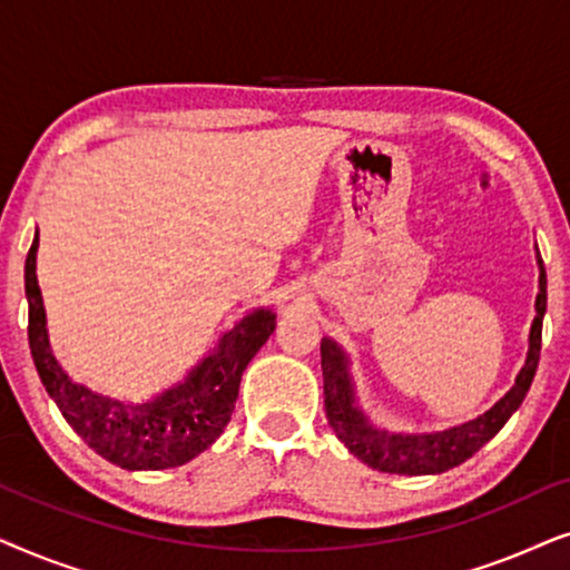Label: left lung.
<instances>
[{
    "label": "left lung",
    "mask_w": 570,
    "mask_h": 570,
    "mask_svg": "<svg viewBox=\"0 0 570 570\" xmlns=\"http://www.w3.org/2000/svg\"><path fill=\"white\" fill-rule=\"evenodd\" d=\"M540 262V293H537V316L529 334V355L524 368L519 371L517 384L503 396L495 407H490L485 415H480L472 423L459 428H449L443 433L428 435H400L376 431L363 417V412L355 407L353 384L347 376V357L332 340H322V373H324V410L332 431L337 439L365 462L371 470L389 474H439L451 466L462 464L472 454L485 446L493 435L501 431L532 386L537 363H540L542 350V316L548 308V275H544Z\"/></svg>",
    "instance_id": "obj_1"
}]
</instances>
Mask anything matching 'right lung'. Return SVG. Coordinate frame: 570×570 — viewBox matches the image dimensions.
<instances>
[{"mask_svg":"<svg viewBox=\"0 0 570 570\" xmlns=\"http://www.w3.org/2000/svg\"><path fill=\"white\" fill-rule=\"evenodd\" d=\"M38 236L26 259L28 342L46 392L75 433L121 470H170L213 446L236 407L246 365L275 332L272 311H254L220 340L213 355L189 373L184 384L145 404L92 394L59 368L46 334V311L36 279Z\"/></svg>","mask_w":570,"mask_h":570,"instance_id":"obj_1","label":"right lung"}]
</instances>
